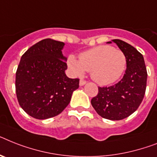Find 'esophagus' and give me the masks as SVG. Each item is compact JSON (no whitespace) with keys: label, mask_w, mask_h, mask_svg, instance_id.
Instances as JSON below:
<instances>
[{"label":"esophagus","mask_w":157,"mask_h":157,"mask_svg":"<svg viewBox=\"0 0 157 157\" xmlns=\"http://www.w3.org/2000/svg\"><path fill=\"white\" fill-rule=\"evenodd\" d=\"M86 82L85 81V80L81 79L79 81V85H80V86H83V85H85V84H86Z\"/></svg>","instance_id":"1"}]
</instances>
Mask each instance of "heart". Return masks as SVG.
I'll return each instance as SVG.
<instances>
[{"label":"heart","mask_w":157,"mask_h":157,"mask_svg":"<svg viewBox=\"0 0 157 157\" xmlns=\"http://www.w3.org/2000/svg\"><path fill=\"white\" fill-rule=\"evenodd\" d=\"M126 57L120 50L109 46H99L81 53L78 60L69 56L67 64L75 75L82 76L85 71L90 72L92 79L100 85L117 81L126 67Z\"/></svg>","instance_id":"heart-1"}]
</instances>
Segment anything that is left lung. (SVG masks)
<instances>
[{
    "label": "left lung",
    "mask_w": 157,
    "mask_h": 157,
    "mask_svg": "<svg viewBox=\"0 0 157 157\" xmlns=\"http://www.w3.org/2000/svg\"><path fill=\"white\" fill-rule=\"evenodd\" d=\"M112 41L126 57L127 69L117 83L99 86V92L90 103L101 117L120 120L134 113L140 105L145 94L147 74L143 55L136 48L122 40Z\"/></svg>",
    "instance_id": "1"
}]
</instances>
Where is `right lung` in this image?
Returning a JSON list of instances; mask_svg holds the SVG:
<instances>
[{
  "instance_id": "1",
  "label": "right lung",
  "mask_w": 157,
  "mask_h": 157,
  "mask_svg": "<svg viewBox=\"0 0 157 157\" xmlns=\"http://www.w3.org/2000/svg\"><path fill=\"white\" fill-rule=\"evenodd\" d=\"M62 41L46 38L29 48L21 56L16 72V94L23 110L37 120L62 112L69 104L78 78H69Z\"/></svg>"
}]
</instances>
